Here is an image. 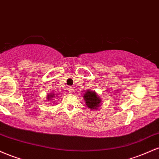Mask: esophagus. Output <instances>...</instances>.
Wrapping results in <instances>:
<instances>
[{"label": "esophagus", "instance_id": "1", "mask_svg": "<svg viewBox=\"0 0 159 159\" xmlns=\"http://www.w3.org/2000/svg\"><path fill=\"white\" fill-rule=\"evenodd\" d=\"M68 90H69V93H74V90L72 87H69L68 88Z\"/></svg>", "mask_w": 159, "mask_h": 159}]
</instances>
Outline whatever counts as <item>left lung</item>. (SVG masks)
<instances>
[{"label": "left lung", "mask_w": 159, "mask_h": 159, "mask_svg": "<svg viewBox=\"0 0 159 159\" xmlns=\"http://www.w3.org/2000/svg\"><path fill=\"white\" fill-rule=\"evenodd\" d=\"M84 98L85 100L86 105L90 107L91 110H96L98 107H100L101 98L95 91L87 90L84 96Z\"/></svg>", "instance_id": "obj_1"}]
</instances>
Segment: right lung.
<instances>
[{
  "mask_svg": "<svg viewBox=\"0 0 159 159\" xmlns=\"http://www.w3.org/2000/svg\"><path fill=\"white\" fill-rule=\"evenodd\" d=\"M54 96H55V95H54V93H49L48 96H47V99H48V101H49V100L52 99V98L54 97Z\"/></svg>",
  "mask_w": 159,
  "mask_h": 159,
  "instance_id": "right-lung-1",
  "label": "right lung"
}]
</instances>
